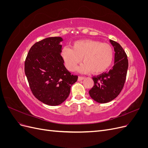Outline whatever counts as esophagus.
<instances>
[{
	"label": "esophagus",
	"instance_id": "34e87169",
	"mask_svg": "<svg viewBox=\"0 0 148 148\" xmlns=\"http://www.w3.org/2000/svg\"><path fill=\"white\" fill-rule=\"evenodd\" d=\"M84 79V77H81V76H80V77H78V81H82V80H83Z\"/></svg>",
	"mask_w": 148,
	"mask_h": 148
}]
</instances>
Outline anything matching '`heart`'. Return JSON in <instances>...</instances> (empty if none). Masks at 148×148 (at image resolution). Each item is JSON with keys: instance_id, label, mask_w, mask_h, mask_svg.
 Segmentation results:
<instances>
[{"instance_id": "b5f03b06", "label": "heart", "mask_w": 148, "mask_h": 148, "mask_svg": "<svg viewBox=\"0 0 148 148\" xmlns=\"http://www.w3.org/2000/svg\"><path fill=\"white\" fill-rule=\"evenodd\" d=\"M62 56L66 68L74 71L81 62L84 64L79 69L83 73L99 74L108 69L114 59V50L110 44L95 40H80L73 43V49L65 47Z\"/></svg>"}]
</instances>
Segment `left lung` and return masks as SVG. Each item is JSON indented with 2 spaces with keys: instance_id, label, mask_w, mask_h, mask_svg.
I'll return each instance as SVG.
<instances>
[{
  "instance_id": "1",
  "label": "left lung",
  "mask_w": 148,
  "mask_h": 148,
  "mask_svg": "<svg viewBox=\"0 0 148 148\" xmlns=\"http://www.w3.org/2000/svg\"><path fill=\"white\" fill-rule=\"evenodd\" d=\"M110 42L115 52L114 65L108 72L93 77L94 86L89 91L92 99L99 103H107L118 96L124 86L128 67L124 49L116 41L110 39Z\"/></svg>"
}]
</instances>
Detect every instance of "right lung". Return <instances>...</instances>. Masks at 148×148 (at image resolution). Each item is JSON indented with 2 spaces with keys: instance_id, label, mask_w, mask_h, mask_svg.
<instances>
[{
  "instance_id": "right-lung-1",
  "label": "right lung",
  "mask_w": 148,
  "mask_h": 148,
  "mask_svg": "<svg viewBox=\"0 0 148 148\" xmlns=\"http://www.w3.org/2000/svg\"><path fill=\"white\" fill-rule=\"evenodd\" d=\"M63 41L51 37L36 42L25 62V72L29 86L37 99L49 106H58L69 97L71 85L78 75L71 74L61 56Z\"/></svg>"
}]
</instances>
